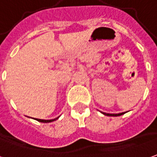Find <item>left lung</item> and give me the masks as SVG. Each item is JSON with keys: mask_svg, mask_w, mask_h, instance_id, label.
Wrapping results in <instances>:
<instances>
[{"mask_svg": "<svg viewBox=\"0 0 157 157\" xmlns=\"http://www.w3.org/2000/svg\"><path fill=\"white\" fill-rule=\"evenodd\" d=\"M102 113V112H101ZM103 114H105V115H108V116H120V115H122V114H124V113H102Z\"/></svg>", "mask_w": 157, "mask_h": 157, "instance_id": "left-lung-1", "label": "left lung"}]
</instances>
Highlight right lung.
<instances>
[{"label":"right lung","mask_w":157,"mask_h":157,"mask_svg":"<svg viewBox=\"0 0 157 157\" xmlns=\"http://www.w3.org/2000/svg\"><path fill=\"white\" fill-rule=\"evenodd\" d=\"M59 117L56 118V119H53V120H41V119H35L36 121H37L39 122H44V123H48V122H52L54 121H56L57 119Z\"/></svg>","instance_id":"obj_1"}]
</instances>
